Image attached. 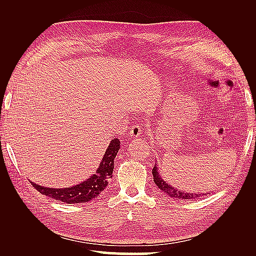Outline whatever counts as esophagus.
I'll use <instances>...</instances> for the list:
<instances>
[{
  "mask_svg": "<svg viewBox=\"0 0 256 256\" xmlns=\"http://www.w3.org/2000/svg\"><path fill=\"white\" fill-rule=\"evenodd\" d=\"M142 130H143L142 126H140V125H134L132 127L130 128L129 134H130V136H131V138H138V136H141V134H142Z\"/></svg>",
  "mask_w": 256,
  "mask_h": 256,
  "instance_id": "obj_1",
  "label": "esophagus"
}]
</instances>
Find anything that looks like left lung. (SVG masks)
<instances>
[{
	"mask_svg": "<svg viewBox=\"0 0 256 256\" xmlns=\"http://www.w3.org/2000/svg\"><path fill=\"white\" fill-rule=\"evenodd\" d=\"M152 176H154V184H157V187L164 192L166 193V196H168L170 198H180V200H196V198H200V196H203L207 193H196V194H193V193H187V192H182V191H178L176 188L171 187V186L168 184L164 180H162L159 171H158V168L157 164H154V168H152Z\"/></svg>",
	"mask_w": 256,
	"mask_h": 256,
	"instance_id": "1",
	"label": "left lung"
}]
</instances>
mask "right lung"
I'll return each instance as SVG.
<instances>
[{"label": "right lung", "instance_id": "obj_1", "mask_svg": "<svg viewBox=\"0 0 256 256\" xmlns=\"http://www.w3.org/2000/svg\"><path fill=\"white\" fill-rule=\"evenodd\" d=\"M118 138H114L104 154V158L100 162L99 168L94 175H92L88 180H84L70 188H46L42 186L32 184L33 187L40 192L42 194L52 198L54 200H60L67 204H78L85 203L97 198L108 186V180L112 177L114 168V159L118 152L120 147Z\"/></svg>", "mask_w": 256, "mask_h": 256}]
</instances>
